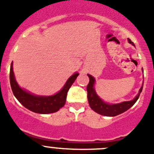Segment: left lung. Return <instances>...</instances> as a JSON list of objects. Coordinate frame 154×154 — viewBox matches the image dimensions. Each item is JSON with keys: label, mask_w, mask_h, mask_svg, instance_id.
I'll return each instance as SVG.
<instances>
[{"label": "left lung", "mask_w": 154, "mask_h": 154, "mask_svg": "<svg viewBox=\"0 0 154 154\" xmlns=\"http://www.w3.org/2000/svg\"><path fill=\"white\" fill-rule=\"evenodd\" d=\"M128 41H129V44L135 46V44H133V42L131 41L130 39H128ZM87 76L89 78V83L88 84L87 88H86V90H87V98L89 106L95 112L101 115H103V116H106V117H115V116H117V115L120 114V113L129 110L131 107L134 105V104L138 99L140 94H141L143 89L142 84L141 87L140 88L138 95L133 99L131 100V101H123V102L117 103V104H109V103L103 101L97 95L95 89V79L89 74H87Z\"/></svg>", "instance_id": "1"}]
</instances>
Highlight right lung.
Returning a JSON list of instances; mask_svg holds the SVG:
<instances>
[{
	"instance_id": "1",
	"label": "right lung",
	"mask_w": 154,
	"mask_h": 154,
	"mask_svg": "<svg viewBox=\"0 0 154 154\" xmlns=\"http://www.w3.org/2000/svg\"><path fill=\"white\" fill-rule=\"evenodd\" d=\"M79 74L75 72L71 76L63 87L53 95H37L20 87L15 78L13 62L10 66V81L13 95L25 107L31 111L41 114L55 113L62 108L66 101L67 93Z\"/></svg>"
}]
</instances>
